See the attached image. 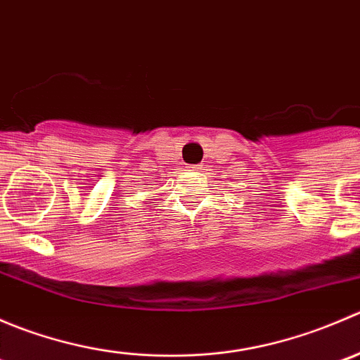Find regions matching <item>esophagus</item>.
<instances>
[{
    "mask_svg": "<svg viewBox=\"0 0 360 360\" xmlns=\"http://www.w3.org/2000/svg\"><path fill=\"white\" fill-rule=\"evenodd\" d=\"M191 169H193V170H197V169H200V165H193V167H191Z\"/></svg>",
    "mask_w": 360,
    "mask_h": 360,
    "instance_id": "1",
    "label": "esophagus"
}]
</instances>
